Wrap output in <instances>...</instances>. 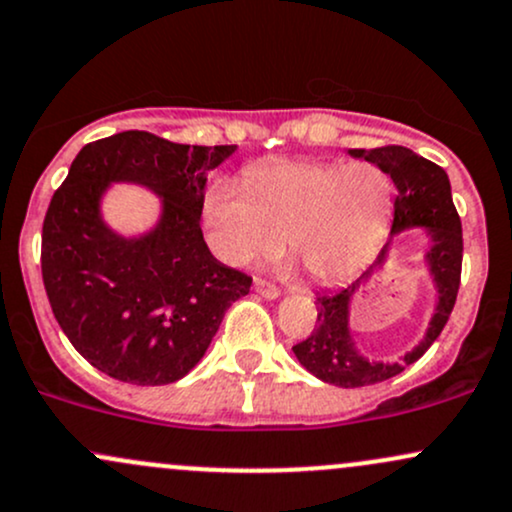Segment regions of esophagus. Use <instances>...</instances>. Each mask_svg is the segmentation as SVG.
Masks as SVG:
<instances>
[{"label": "esophagus", "mask_w": 512, "mask_h": 512, "mask_svg": "<svg viewBox=\"0 0 512 512\" xmlns=\"http://www.w3.org/2000/svg\"><path fill=\"white\" fill-rule=\"evenodd\" d=\"M254 290L261 297H266V300H275V297L280 295L278 287L271 285V283H268V280H263V278H254Z\"/></svg>", "instance_id": "obj_1"}]
</instances>
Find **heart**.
Segmentation results:
<instances>
[{
	"instance_id": "b5f03b06",
	"label": "heart",
	"mask_w": 512,
	"mask_h": 512,
	"mask_svg": "<svg viewBox=\"0 0 512 512\" xmlns=\"http://www.w3.org/2000/svg\"><path fill=\"white\" fill-rule=\"evenodd\" d=\"M244 185L212 181L203 227L212 254L246 266L287 237L309 278L333 283L380 251L394 210L392 179L370 162L280 159L246 169Z\"/></svg>"
}]
</instances>
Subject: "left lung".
<instances>
[{
    "label": "left lung",
    "instance_id": "8db88e82",
    "mask_svg": "<svg viewBox=\"0 0 512 512\" xmlns=\"http://www.w3.org/2000/svg\"><path fill=\"white\" fill-rule=\"evenodd\" d=\"M353 157H363L365 162L377 164L387 176H392L396 186L394 198V222L392 234L411 227H426L430 237V249L426 254L430 275L438 287V307L430 319L426 336L411 353H406L399 363H375L358 353L353 336L348 329L350 300L365 280L375 273V266L387 261L389 244L377 256L375 266L360 275L355 283L336 292H324L317 297V326L304 341L292 346L304 370L312 372L321 382L333 387H370L396 377L421 358L433 346L435 338L445 329L455 307L459 278H462V222L452 203L450 179L445 169L428 159L418 157L409 147L387 145L377 149H350Z\"/></svg>",
    "mask_w": 512,
    "mask_h": 512
}]
</instances>
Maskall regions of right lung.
Wrapping results in <instances>:
<instances>
[{"label":"right lung","mask_w":512,"mask_h":512,"mask_svg":"<svg viewBox=\"0 0 512 512\" xmlns=\"http://www.w3.org/2000/svg\"><path fill=\"white\" fill-rule=\"evenodd\" d=\"M234 145H179L125 130L82 147L43 220L40 271L50 307L82 358L108 377L159 387L186 377L251 278L210 254L200 229L205 174ZM163 198L158 227L135 240L102 222L111 182Z\"/></svg>","instance_id":"add662e5"}]
</instances>
